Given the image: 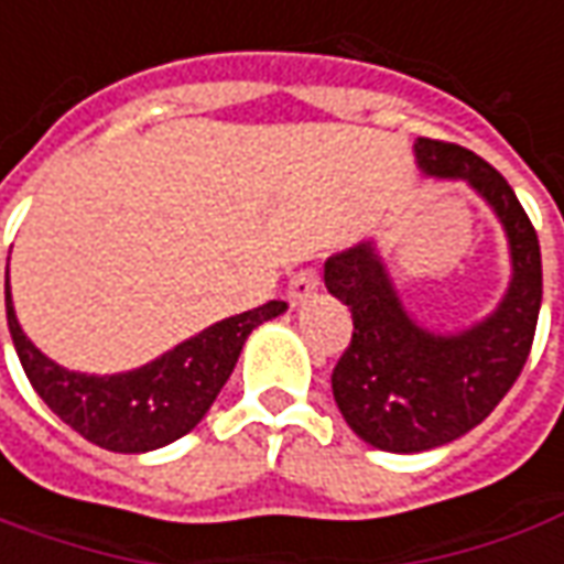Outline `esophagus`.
Masks as SVG:
<instances>
[{
  "mask_svg": "<svg viewBox=\"0 0 564 564\" xmlns=\"http://www.w3.org/2000/svg\"><path fill=\"white\" fill-rule=\"evenodd\" d=\"M317 286H321V278H317V271L314 268H302L293 274V281H290V290H286V299H290V305L296 308L302 302H308V299L317 293Z\"/></svg>",
  "mask_w": 564,
  "mask_h": 564,
  "instance_id": "esophagus-1",
  "label": "esophagus"
}]
</instances>
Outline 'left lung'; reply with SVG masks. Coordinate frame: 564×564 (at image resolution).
I'll use <instances>...</instances> for the list:
<instances>
[{
	"mask_svg": "<svg viewBox=\"0 0 564 564\" xmlns=\"http://www.w3.org/2000/svg\"><path fill=\"white\" fill-rule=\"evenodd\" d=\"M420 170L459 178L500 218L509 240L507 296L485 321L432 333L413 321L373 240L336 252L324 283L351 312V343L333 367V398L351 432L392 454H420L475 429L522 373L538 330L543 271L531 218L509 182L478 153L416 138Z\"/></svg>",
	"mask_w": 564,
	"mask_h": 564,
	"instance_id": "8db88e82",
	"label": "left lung"
}]
</instances>
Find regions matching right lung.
<instances>
[{"instance_id":"add662e5","label":"right lung","mask_w":564,"mask_h":564,"mask_svg":"<svg viewBox=\"0 0 564 564\" xmlns=\"http://www.w3.org/2000/svg\"><path fill=\"white\" fill-rule=\"evenodd\" d=\"M6 312L14 351L30 386L48 411L61 416L86 442L117 454H148L187 435L200 423L221 386L231 377L240 348L259 324L286 312V302H265L259 308L225 317L213 327L160 355L129 373H76L45 358L26 339L11 305L6 278Z\"/></svg>"}]
</instances>
